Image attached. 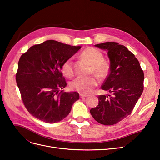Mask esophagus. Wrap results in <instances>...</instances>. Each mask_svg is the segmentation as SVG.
I'll return each instance as SVG.
<instances>
[{
  "label": "esophagus",
  "mask_w": 160,
  "mask_h": 160,
  "mask_svg": "<svg viewBox=\"0 0 160 160\" xmlns=\"http://www.w3.org/2000/svg\"><path fill=\"white\" fill-rule=\"evenodd\" d=\"M79 95H80V98H85V97L88 96V95H87V94H83V93H80V94H79Z\"/></svg>",
  "instance_id": "esophagus-1"
}]
</instances>
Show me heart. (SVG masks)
<instances>
[{
    "label": "heart",
    "instance_id": "obj_1",
    "mask_svg": "<svg viewBox=\"0 0 160 160\" xmlns=\"http://www.w3.org/2000/svg\"><path fill=\"white\" fill-rule=\"evenodd\" d=\"M81 57L91 64L92 73L94 72L100 79H105L108 77L110 71V65L107 60L103 59L102 52L95 48L88 47L81 52ZM61 70L69 78L73 77L75 74L73 58L69 57L62 62ZM98 78L95 76L79 77L71 82L70 88L81 93H89L98 85Z\"/></svg>",
    "mask_w": 160,
    "mask_h": 160
}]
</instances>
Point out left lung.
I'll list each match as a JSON object with an SVG mask.
<instances>
[{
    "mask_svg": "<svg viewBox=\"0 0 160 160\" xmlns=\"http://www.w3.org/2000/svg\"><path fill=\"white\" fill-rule=\"evenodd\" d=\"M108 50L110 71L101 89L112 95H99V104L90 113L98 123L112 125L132 113L143 91L144 73L134 54L118 42L95 45Z\"/></svg>",
    "mask_w": 160,
    "mask_h": 160,
    "instance_id": "8db88e82",
    "label": "left lung"
}]
</instances>
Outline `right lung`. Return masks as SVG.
I'll list each match as a JSON object with an SVG mask.
<instances>
[{
    "instance_id": "right-lung-1",
    "label": "right lung",
    "mask_w": 160,
    "mask_h": 160,
    "mask_svg": "<svg viewBox=\"0 0 160 160\" xmlns=\"http://www.w3.org/2000/svg\"><path fill=\"white\" fill-rule=\"evenodd\" d=\"M81 48L48 40L32 46L21 56L16 81L22 103L34 117L53 123L69 115L79 95L61 91L67 85L61 65Z\"/></svg>"
}]
</instances>
